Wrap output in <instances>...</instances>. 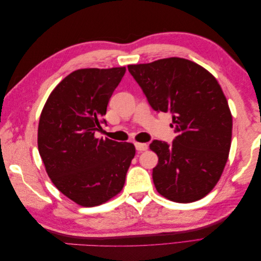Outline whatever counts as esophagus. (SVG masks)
<instances>
[{
	"instance_id": "esophagus-1",
	"label": "esophagus",
	"mask_w": 261,
	"mask_h": 261,
	"mask_svg": "<svg viewBox=\"0 0 261 261\" xmlns=\"http://www.w3.org/2000/svg\"><path fill=\"white\" fill-rule=\"evenodd\" d=\"M135 147L137 151H146L148 149V145L147 144H141V143H135Z\"/></svg>"
}]
</instances>
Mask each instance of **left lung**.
Listing matches in <instances>:
<instances>
[{
	"label": "left lung",
	"instance_id": "8db88e82",
	"mask_svg": "<svg viewBox=\"0 0 261 261\" xmlns=\"http://www.w3.org/2000/svg\"><path fill=\"white\" fill-rule=\"evenodd\" d=\"M127 67L154 111L172 113L177 134L171 145L149 146L159 158L152 170L158 193L180 203L201 199L217 185L231 148L232 115L218 81L180 58Z\"/></svg>",
	"mask_w": 261,
	"mask_h": 261
}]
</instances>
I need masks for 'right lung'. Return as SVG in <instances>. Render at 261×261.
Returning a JSON list of instances; mask_svg holds the SVG:
<instances>
[{
  "mask_svg": "<svg viewBox=\"0 0 261 261\" xmlns=\"http://www.w3.org/2000/svg\"><path fill=\"white\" fill-rule=\"evenodd\" d=\"M125 67L77 69L51 92L40 115L38 149L52 183L69 199L93 207L122 191L135 146L96 138Z\"/></svg>",
  "mask_w": 261,
  "mask_h": 261,
  "instance_id": "1",
  "label": "right lung"
}]
</instances>
